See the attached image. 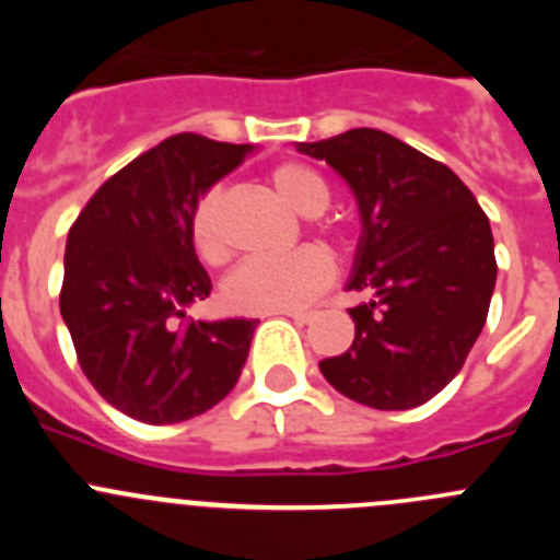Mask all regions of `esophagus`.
<instances>
[{
    "instance_id": "34e87169",
    "label": "esophagus",
    "mask_w": 560,
    "mask_h": 560,
    "mask_svg": "<svg viewBox=\"0 0 560 560\" xmlns=\"http://www.w3.org/2000/svg\"><path fill=\"white\" fill-rule=\"evenodd\" d=\"M285 316H291V319H294V323H300V325H305V323H311V311H285Z\"/></svg>"
}]
</instances>
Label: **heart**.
Returning <instances> with one entry per match:
<instances>
[{
    "label": "heart",
    "instance_id": "b5f03b06",
    "mask_svg": "<svg viewBox=\"0 0 560 560\" xmlns=\"http://www.w3.org/2000/svg\"><path fill=\"white\" fill-rule=\"evenodd\" d=\"M269 185L277 196L300 215H323L330 205V185L316 167L305 162H280L269 171ZM224 190L207 187L190 210V241L196 255L210 266L224 264L230 244L224 235ZM325 235L336 241V232L325 226ZM334 280V264L323 249L303 246L277 260L252 257L226 275L221 300L235 314H277V311L303 308L323 294Z\"/></svg>",
    "mask_w": 560,
    "mask_h": 560
}]
</instances>
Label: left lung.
<instances>
[{"label":"left lung","instance_id":"left-lung-1","mask_svg":"<svg viewBox=\"0 0 560 560\" xmlns=\"http://www.w3.org/2000/svg\"><path fill=\"white\" fill-rule=\"evenodd\" d=\"M300 151L339 171L359 199L350 291L353 345L319 361L334 389L373 409H412L463 370L488 319L497 257L488 215L457 173L378 128H350Z\"/></svg>","mask_w":560,"mask_h":560}]
</instances>
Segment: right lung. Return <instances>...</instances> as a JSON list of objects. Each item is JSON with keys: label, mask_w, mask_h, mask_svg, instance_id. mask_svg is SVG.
Returning a JSON list of instances; mask_svg holds the SVG:
<instances>
[{"label": "right lung", "mask_w": 560, "mask_h": 560, "mask_svg": "<svg viewBox=\"0 0 560 560\" xmlns=\"http://www.w3.org/2000/svg\"><path fill=\"white\" fill-rule=\"evenodd\" d=\"M249 145L173 133L108 176L69 230L61 316L89 384L114 409L165 427L237 384L257 319L196 323L212 283L190 241L201 192Z\"/></svg>", "instance_id": "right-lung-1"}]
</instances>
